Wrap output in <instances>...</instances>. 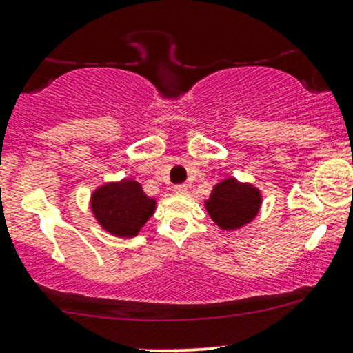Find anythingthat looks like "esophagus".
<instances>
[{
  "mask_svg": "<svg viewBox=\"0 0 353 353\" xmlns=\"http://www.w3.org/2000/svg\"><path fill=\"white\" fill-rule=\"evenodd\" d=\"M174 192L181 194V195L188 194V192H189V185H188V184H177V185H174Z\"/></svg>",
  "mask_w": 353,
  "mask_h": 353,
  "instance_id": "obj_1",
  "label": "esophagus"
}]
</instances>
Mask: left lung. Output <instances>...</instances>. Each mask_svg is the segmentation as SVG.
I'll return each instance as SVG.
<instances>
[{
	"mask_svg": "<svg viewBox=\"0 0 353 353\" xmlns=\"http://www.w3.org/2000/svg\"><path fill=\"white\" fill-rule=\"evenodd\" d=\"M261 190L250 182H240L227 177L214 185L209 199H205L207 214L222 230H239L258 215L261 209Z\"/></svg>",
	"mask_w": 353,
	"mask_h": 353,
	"instance_id": "8db88e82",
	"label": "left lung"
}]
</instances>
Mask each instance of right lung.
Listing matches in <instances>:
<instances>
[{
    "label": "right lung",
    "instance_id": "right-lung-1",
    "mask_svg": "<svg viewBox=\"0 0 353 353\" xmlns=\"http://www.w3.org/2000/svg\"><path fill=\"white\" fill-rule=\"evenodd\" d=\"M90 210L110 235L133 239L154 214L156 199L146 195L134 179L105 182L92 192Z\"/></svg>",
    "mask_w": 353,
    "mask_h": 353
}]
</instances>
